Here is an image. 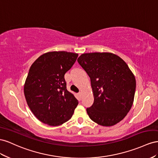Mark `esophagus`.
<instances>
[{
	"mask_svg": "<svg viewBox=\"0 0 158 158\" xmlns=\"http://www.w3.org/2000/svg\"><path fill=\"white\" fill-rule=\"evenodd\" d=\"M78 94H79V96L80 97H81V96H82V93H81V92H79V93H78Z\"/></svg>",
	"mask_w": 158,
	"mask_h": 158,
	"instance_id": "obj_1",
	"label": "esophagus"
}]
</instances>
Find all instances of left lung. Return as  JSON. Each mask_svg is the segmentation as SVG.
<instances>
[{
    "instance_id": "left-lung-1",
    "label": "left lung",
    "mask_w": 158,
    "mask_h": 158,
    "mask_svg": "<svg viewBox=\"0 0 158 158\" xmlns=\"http://www.w3.org/2000/svg\"><path fill=\"white\" fill-rule=\"evenodd\" d=\"M77 61L91 79L94 102L87 109L89 118L103 127L118 123L131 109L136 90L127 63L109 52L83 53Z\"/></svg>"
}]
</instances>
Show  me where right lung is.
<instances>
[{"label":"right lung","instance_id":"1","mask_svg":"<svg viewBox=\"0 0 158 158\" xmlns=\"http://www.w3.org/2000/svg\"><path fill=\"white\" fill-rule=\"evenodd\" d=\"M78 54L49 52L40 56L31 65L24 93L30 109L42 123L56 127L68 121L78 101L67 90L64 75Z\"/></svg>","mask_w":158,"mask_h":158}]
</instances>
